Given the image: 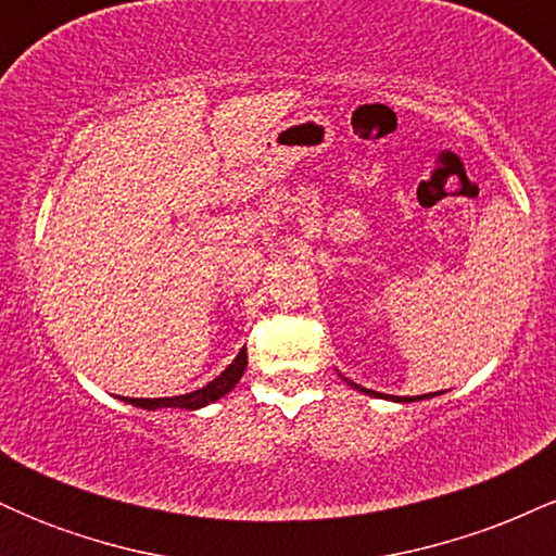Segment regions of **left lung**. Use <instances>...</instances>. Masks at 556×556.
I'll list each match as a JSON object with an SVG mask.
<instances>
[{"label":"left lung","instance_id":"1","mask_svg":"<svg viewBox=\"0 0 556 556\" xmlns=\"http://www.w3.org/2000/svg\"><path fill=\"white\" fill-rule=\"evenodd\" d=\"M344 381H348V384H350V387L361 389V392H366V394H374V397H381V394H379V392H371V389H363V387H358V384H355V381H350V379H344ZM387 397H389V394H387ZM426 397H431V394H420V397H413V400H426ZM394 400H397V402H413L410 397H407V400H400V397H394Z\"/></svg>","mask_w":556,"mask_h":556}]
</instances>
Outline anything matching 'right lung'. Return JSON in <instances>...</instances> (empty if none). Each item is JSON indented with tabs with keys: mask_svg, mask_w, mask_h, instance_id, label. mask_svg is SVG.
<instances>
[{
	"mask_svg": "<svg viewBox=\"0 0 556 556\" xmlns=\"http://www.w3.org/2000/svg\"><path fill=\"white\" fill-rule=\"evenodd\" d=\"M245 366H248V353L245 350H240L238 358L229 363L225 371L216 376L214 381H208L203 389H195V392H190V394H180V397H154V400L125 397V402H130V405H136V407H146V410H156V407H182V410H198V407L208 405V402L225 397L229 389L240 381Z\"/></svg>",
	"mask_w": 556,
	"mask_h": 556,
	"instance_id": "obj_1",
	"label": "right lung"
}]
</instances>
